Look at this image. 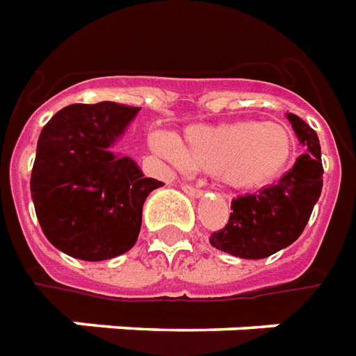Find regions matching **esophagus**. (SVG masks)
Wrapping results in <instances>:
<instances>
[{
    "label": "esophagus",
    "mask_w": 356,
    "mask_h": 356,
    "mask_svg": "<svg viewBox=\"0 0 356 356\" xmlns=\"http://www.w3.org/2000/svg\"><path fill=\"white\" fill-rule=\"evenodd\" d=\"M182 191L190 197H203V191L199 188H193V186H182Z\"/></svg>",
    "instance_id": "34e87169"
}]
</instances>
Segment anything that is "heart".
<instances>
[{
  "label": "heart",
  "instance_id": "b5f03b06",
  "mask_svg": "<svg viewBox=\"0 0 356 356\" xmlns=\"http://www.w3.org/2000/svg\"><path fill=\"white\" fill-rule=\"evenodd\" d=\"M153 143L186 168L214 172L234 190H259L276 182L295 157L289 128L259 120L197 124L178 140L155 136Z\"/></svg>",
  "mask_w": 356,
  "mask_h": 356
}]
</instances>
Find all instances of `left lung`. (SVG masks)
Instances as JSON below:
<instances>
[{"label":"left lung","mask_w":356,"mask_h":356,"mask_svg":"<svg viewBox=\"0 0 356 356\" xmlns=\"http://www.w3.org/2000/svg\"><path fill=\"white\" fill-rule=\"evenodd\" d=\"M286 117L307 153L276 184L232 201L230 220L211 236V245L224 253L239 259L270 257L291 245L311 218L324 174L318 136L297 115Z\"/></svg>","instance_id":"obj_1"}]
</instances>
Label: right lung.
Wrapping results in <instances>:
<instances>
[{"label": "right lung", "instance_id": "obj_1", "mask_svg": "<svg viewBox=\"0 0 356 356\" xmlns=\"http://www.w3.org/2000/svg\"><path fill=\"white\" fill-rule=\"evenodd\" d=\"M138 111L113 102L78 103L42 128L30 191L45 238L69 257L107 261L138 239L143 203L163 186L113 151Z\"/></svg>", "mask_w": 356, "mask_h": 356}]
</instances>
